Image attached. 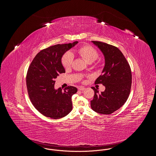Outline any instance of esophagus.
Wrapping results in <instances>:
<instances>
[{
    "mask_svg": "<svg viewBox=\"0 0 156 156\" xmlns=\"http://www.w3.org/2000/svg\"><path fill=\"white\" fill-rule=\"evenodd\" d=\"M78 89H79L80 90H84L85 89V87H79Z\"/></svg>",
    "mask_w": 156,
    "mask_h": 156,
    "instance_id": "obj_1",
    "label": "esophagus"
}]
</instances>
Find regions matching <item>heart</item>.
Wrapping results in <instances>:
<instances>
[{
	"instance_id": "obj_1",
	"label": "heart",
	"mask_w": 156,
	"mask_h": 156,
	"mask_svg": "<svg viewBox=\"0 0 156 156\" xmlns=\"http://www.w3.org/2000/svg\"><path fill=\"white\" fill-rule=\"evenodd\" d=\"M82 58L87 62L91 63L97 59L98 57V52L97 50L89 45H82L75 51ZM74 59V56L72 53L67 52L61 58V64L65 68L71 67Z\"/></svg>"
}]
</instances>
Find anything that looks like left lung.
Segmentation results:
<instances>
[{"label": "left lung", "mask_w": 156, "mask_h": 156, "mask_svg": "<svg viewBox=\"0 0 156 156\" xmlns=\"http://www.w3.org/2000/svg\"><path fill=\"white\" fill-rule=\"evenodd\" d=\"M104 54L105 64L95 82L102 83L105 90L101 94L94 87V99L90 101L92 110L109 115L119 109L126 102L132 85V72L126 58L118 48L105 43L92 41Z\"/></svg>", "instance_id": "8db88e82"}]
</instances>
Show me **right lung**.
I'll list each match as a JSON object with an SVG mask.
<instances>
[{
  "label": "right lung",
  "instance_id": "obj_1",
  "mask_svg": "<svg viewBox=\"0 0 156 156\" xmlns=\"http://www.w3.org/2000/svg\"><path fill=\"white\" fill-rule=\"evenodd\" d=\"M78 42L50 46L38 52L29 67L26 76L27 89L31 102L45 116L57 119L67 115L73 109L71 97L77 92L68 86L62 90L54 89L55 79L66 73L61 64L63 54Z\"/></svg>",
  "mask_w": 156,
  "mask_h": 156
}]
</instances>
